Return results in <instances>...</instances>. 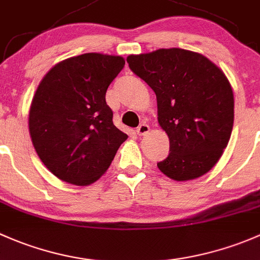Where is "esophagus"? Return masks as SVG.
Instances as JSON below:
<instances>
[{
	"label": "esophagus",
	"instance_id": "1",
	"mask_svg": "<svg viewBox=\"0 0 260 260\" xmlns=\"http://www.w3.org/2000/svg\"><path fill=\"white\" fill-rule=\"evenodd\" d=\"M149 130H150L149 125L145 124V122H143V124H140L138 127H136V134L140 136H143V135H145V134H148Z\"/></svg>",
	"mask_w": 260,
	"mask_h": 260
}]
</instances>
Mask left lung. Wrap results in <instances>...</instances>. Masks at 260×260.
<instances>
[{
	"label": "left lung",
	"mask_w": 260,
	"mask_h": 260,
	"mask_svg": "<svg viewBox=\"0 0 260 260\" xmlns=\"http://www.w3.org/2000/svg\"><path fill=\"white\" fill-rule=\"evenodd\" d=\"M126 61L154 90L157 121L169 136L170 152L157 168L176 181L207 174L228 145L234 122V96L224 72L205 56L175 47Z\"/></svg>",
	"instance_id": "8db88e82"
}]
</instances>
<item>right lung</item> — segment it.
<instances>
[{"mask_svg": "<svg viewBox=\"0 0 260 260\" xmlns=\"http://www.w3.org/2000/svg\"><path fill=\"white\" fill-rule=\"evenodd\" d=\"M124 65L121 56L84 53L58 62L40 82L28 129L41 161L61 180L80 186L96 181L127 139L105 100Z\"/></svg>", "mask_w": 260, "mask_h": 260, "instance_id": "right-lung-1", "label": "right lung"}]
</instances>
